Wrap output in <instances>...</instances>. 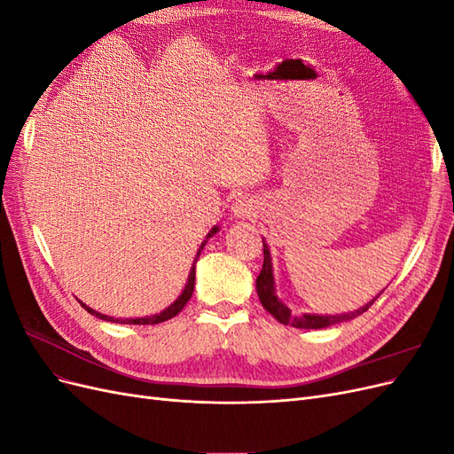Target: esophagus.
I'll list each match as a JSON object with an SVG mask.
<instances>
[{"label": "esophagus", "mask_w": 454, "mask_h": 454, "mask_svg": "<svg viewBox=\"0 0 454 454\" xmlns=\"http://www.w3.org/2000/svg\"><path fill=\"white\" fill-rule=\"evenodd\" d=\"M232 215L237 219H255L259 214V206L254 199L250 197H242L235 204H232Z\"/></svg>", "instance_id": "obj_1"}]
</instances>
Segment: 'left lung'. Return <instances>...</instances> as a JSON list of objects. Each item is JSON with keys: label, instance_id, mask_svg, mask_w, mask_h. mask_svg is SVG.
<instances>
[{"label": "left lung", "instance_id": "left-lung-1", "mask_svg": "<svg viewBox=\"0 0 454 454\" xmlns=\"http://www.w3.org/2000/svg\"><path fill=\"white\" fill-rule=\"evenodd\" d=\"M263 257H265L263 269H261L259 277L255 280V290H257L261 305H263L265 310L270 312L274 318H277L284 325H294L299 329H322V327L333 325V324L348 322V320H354L356 316L364 314L371 305L375 303V299L380 295L379 294L375 299H371L369 303H365L358 310L345 312V314H335V316L333 314H292V310L287 309L277 295V286H274V274H272V257H270V250L265 244V240H263Z\"/></svg>", "mask_w": 454, "mask_h": 454}]
</instances>
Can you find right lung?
<instances>
[{"label": "right lung", "instance_id": "right-lung-1", "mask_svg": "<svg viewBox=\"0 0 454 454\" xmlns=\"http://www.w3.org/2000/svg\"><path fill=\"white\" fill-rule=\"evenodd\" d=\"M217 231H219V227H217V225H214V227H212V231L208 232V235H206V240L200 244V248H199V252H197V255H195L193 267H191V272H189V278H187V284H185V287H184V292H182L180 295H177V299L174 301V303H172V305H168V307L164 309L162 312L153 314V316H144V318H114V316H107V314H102V312H96L94 309L87 307V305L83 303V301H79L81 307H83L87 312L94 314L96 318L106 320V322H115V324H140V325H147V324H151V325H153V324H160V322H167V320L174 318V316L187 305V301L191 299V295H193V290H195V265H197V261H199L200 250L204 248L206 242H208V239H212V237L215 235Z\"/></svg>", "mask_w": 454, "mask_h": 454}]
</instances>
